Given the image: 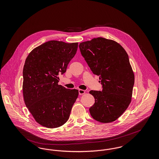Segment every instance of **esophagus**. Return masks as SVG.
<instances>
[{"label": "esophagus", "instance_id": "1", "mask_svg": "<svg viewBox=\"0 0 159 159\" xmlns=\"http://www.w3.org/2000/svg\"><path fill=\"white\" fill-rule=\"evenodd\" d=\"M85 93V91H84V90H82V89H79V95H83Z\"/></svg>", "mask_w": 159, "mask_h": 159}]
</instances>
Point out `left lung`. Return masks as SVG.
Returning a JSON list of instances; mask_svg holds the SVG:
<instances>
[{
    "label": "left lung",
    "mask_w": 159,
    "mask_h": 159,
    "mask_svg": "<svg viewBox=\"0 0 159 159\" xmlns=\"http://www.w3.org/2000/svg\"><path fill=\"white\" fill-rule=\"evenodd\" d=\"M79 46L102 86V91L89 92L95 98L89 108L91 116L101 123L115 121L131 102L135 77L128 55L117 42L105 38H93Z\"/></svg>",
    "instance_id": "obj_1"
}]
</instances>
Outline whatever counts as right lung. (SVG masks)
I'll use <instances>...</instances> for the list:
<instances>
[{
	"label": "right lung",
	"instance_id": "1",
	"mask_svg": "<svg viewBox=\"0 0 159 159\" xmlns=\"http://www.w3.org/2000/svg\"><path fill=\"white\" fill-rule=\"evenodd\" d=\"M78 43L51 40L31 51L23 68L24 100L35 120L56 128L68 120L78 97L77 89L59 85L58 75L66 71L75 57Z\"/></svg>",
	"mask_w": 159,
	"mask_h": 159
}]
</instances>
